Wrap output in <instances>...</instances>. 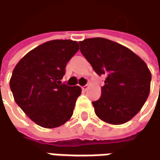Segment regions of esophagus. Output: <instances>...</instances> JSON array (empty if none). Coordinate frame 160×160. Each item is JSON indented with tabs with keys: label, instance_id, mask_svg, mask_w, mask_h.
Here are the masks:
<instances>
[{
	"label": "esophagus",
	"instance_id": "34e87169",
	"mask_svg": "<svg viewBox=\"0 0 160 160\" xmlns=\"http://www.w3.org/2000/svg\"><path fill=\"white\" fill-rule=\"evenodd\" d=\"M81 88H82V90H83V91H86V90H88V85H85V86H83V87H82Z\"/></svg>",
	"mask_w": 160,
	"mask_h": 160
}]
</instances>
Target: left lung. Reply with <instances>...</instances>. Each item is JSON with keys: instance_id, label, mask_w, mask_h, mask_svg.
Here are the masks:
<instances>
[{"instance_id": "obj_1", "label": "left lung", "mask_w": 160, "mask_h": 160, "mask_svg": "<svg viewBox=\"0 0 160 160\" xmlns=\"http://www.w3.org/2000/svg\"><path fill=\"white\" fill-rule=\"evenodd\" d=\"M80 52L98 75L105 77L102 95L93 102L96 116L110 124H122L134 117L150 93L152 74L132 51L102 38L80 41Z\"/></svg>"}]
</instances>
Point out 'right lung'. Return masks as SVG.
<instances>
[{
	"label": "right lung",
	"instance_id": "obj_1",
	"mask_svg": "<svg viewBox=\"0 0 160 160\" xmlns=\"http://www.w3.org/2000/svg\"><path fill=\"white\" fill-rule=\"evenodd\" d=\"M79 49V43L69 39L43 43L27 53L12 72L9 86L16 102L41 127L61 126L72 116L81 88L61 80Z\"/></svg>",
	"mask_w": 160,
	"mask_h": 160
}]
</instances>
